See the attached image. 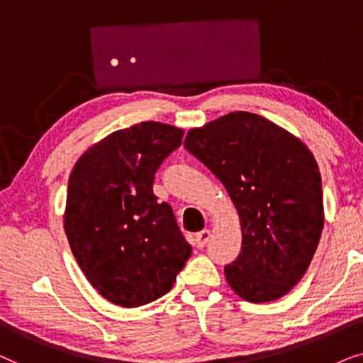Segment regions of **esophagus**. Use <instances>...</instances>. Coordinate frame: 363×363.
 I'll return each mask as SVG.
<instances>
[{"instance_id":"34e87169","label":"esophagus","mask_w":363,"mask_h":363,"mask_svg":"<svg viewBox=\"0 0 363 363\" xmlns=\"http://www.w3.org/2000/svg\"><path fill=\"white\" fill-rule=\"evenodd\" d=\"M209 239H211V230H209V229H204V230L197 232V234L194 235V244H196V247L202 249L207 242H209Z\"/></svg>"}]
</instances>
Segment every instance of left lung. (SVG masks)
I'll return each instance as SVG.
<instances>
[{"instance_id": "1", "label": "left lung", "mask_w": 363, "mask_h": 363, "mask_svg": "<svg viewBox=\"0 0 363 363\" xmlns=\"http://www.w3.org/2000/svg\"><path fill=\"white\" fill-rule=\"evenodd\" d=\"M184 147L219 179L240 217L242 247L224 274L247 302L286 296L303 277L323 229L322 179L301 139L235 111L187 133Z\"/></svg>"}]
</instances>
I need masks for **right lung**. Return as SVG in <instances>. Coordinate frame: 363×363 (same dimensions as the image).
<instances>
[{"mask_svg":"<svg viewBox=\"0 0 363 363\" xmlns=\"http://www.w3.org/2000/svg\"><path fill=\"white\" fill-rule=\"evenodd\" d=\"M184 131L144 121L89 147L67 182L65 232L91 286L121 307H139L171 291L192 247L154 174L181 146Z\"/></svg>","mask_w":363,"mask_h":363,"instance_id":"add662e5","label":"right lung"}]
</instances>
